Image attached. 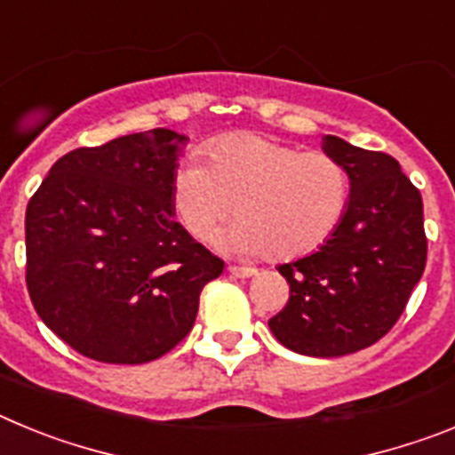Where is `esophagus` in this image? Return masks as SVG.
Here are the masks:
<instances>
[{"instance_id":"1","label":"esophagus","mask_w":455,"mask_h":455,"mask_svg":"<svg viewBox=\"0 0 455 455\" xmlns=\"http://www.w3.org/2000/svg\"><path fill=\"white\" fill-rule=\"evenodd\" d=\"M228 271H230L235 277H251V275H255L257 268H252V267H236V264H232V267H228Z\"/></svg>"}]
</instances>
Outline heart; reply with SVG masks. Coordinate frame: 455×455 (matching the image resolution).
I'll use <instances>...</instances> for the list:
<instances>
[{
    "label": "heart",
    "mask_w": 455,
    "mask_h": 455,
    "mask_svg": "<svg viewBox=\"0 0 455 455\" xmlns=\"http://www.w3.org/2000/svg\"><path fill=\"white\" fill-rule=\"evenodd\" d=\"M184 230L207 241L232 209L239 219L219 239L225 251L289 262L331 239L348 204V172L335 156L251 132L204 146V166L187 162L171 182Z\"/></svg>",
    "instance_id": "heart-1"
}]
</instances>
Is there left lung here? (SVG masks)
I'll use <instances>...</instances> for the list:
<instances>
[{
    "instance_id": "obj_1",
    "label": "left lung",
    "mask_w": 455,
    "mask_h": 455,
    "mask_svg": "<svg viewBox=\"0 0 455 455\" xmlns=\"http://www.w3.org/2000/svg\"><path fill=\"white\" fill-rule=\"evenodd\" d=\"M323 152L347 168V212L323 246L283 264L289 300L268 328L283 347L339 357L376 344L403 315L426 267L421 193L385 152L325 136Z\"/></svg>"
}]
</instances>
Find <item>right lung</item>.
<instances>
[{"label":"right lung","instance_id":"1","mask_svg":"<svg viewBox=\"0 0 455 455\" xmlns=\"http://www.w3.org/2000/svg\"><path fill=\"white\" fill-rule=\"evenodd\" d=\"M187 136L150 130L63 155L27 204V289L82 355L143 364L191 332L223 259L175 220L171 182Z\"/></svg>","mask_w":455,"mask_h":455}]
</instances>
